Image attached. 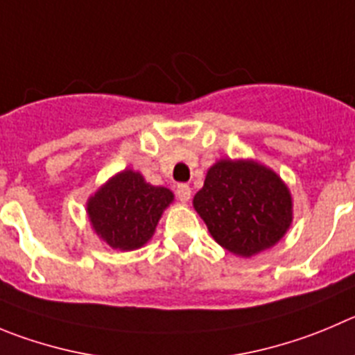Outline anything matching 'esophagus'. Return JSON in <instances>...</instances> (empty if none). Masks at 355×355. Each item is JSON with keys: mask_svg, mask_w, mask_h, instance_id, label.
Instances as JSON below:
<instances>
[{"mask_svg": "<svg viewBox=\"0 0 355 355\" xmlns=\"http://www.w3.org/2000/svg\"><path fill=\"white\" fill-rule=\"evenodd\" d=\"M177 196H178V200L182 201V203H187V201L191 200V187H189V185H185V184L178 185Z\"/></svg>", "mask_w": 355, "mask_h": 355, "instance_id": "34e87169", "label": "esophagus"}]
</instances>
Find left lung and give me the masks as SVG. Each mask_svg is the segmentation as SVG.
<instances>
[{"mask_svg":"<svg viewBox=\"0 0 355 355\" xmlns=\"http://www.w3.org/2000/svg\"><path fill=\"white\" fill-rule=\"evenodd\" d=\"M211 238L238 257L275 247L293 224V196L277 171L254 159H218L193 200Z\"/></svg>","mask_w":355,"mask_h":355,"instance_id":"1","label":"left lung"}]
</instances>
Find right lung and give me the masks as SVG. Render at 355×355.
Here are the masks:
<instances>
[{
  "instance_id": "add662e5",
  "label": "right lung",
  "mask_w": 355,
  "mask_h": 355,
  "mask_svg": "<svg viewBox=\"0 0 355 355\" xmlns=\"http://www.w3.org/2000/svg\"><path fill=\"white\" fill-rule=\"evenodd\" d=\"M173 200L170 189L148 184L140 171L128 168L96 189L85 211L99 240L114 250L131 252L148 243Z\"/></svg>"
}]
</instances>
